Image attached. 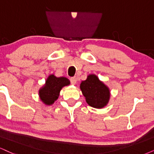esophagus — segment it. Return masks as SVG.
Instances as JSON below:
<instances>
[{
    "label": "esophagus",
    "instance_id": "esophagus-1",
    "mask_svg": "<svg viewBox=\"0 0 154 154\" xmlns=\"http://www.w3.org/2000/svg\"><path fill=\"white\" fill-rule=\"evenodd\" d=\"M70 82L72 85H75L76 82H77V78H76L75 77H71L70 78Z\"/></svg>",
    "mask_w": 154,
    "mask_h": 154
}]
</instances>
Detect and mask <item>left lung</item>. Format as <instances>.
<instances>
[{
	"mask_svg": "<svg viewBox=\"0 0 154 154\" xmlns=\"http://www.w3.org/2000/svg\"><path fill=\"white\" fill-rule=\"evenodd\" d=\"M82 94L89 106L94 108H102L109 100V90L104 83L94 75H90L80 85Z\"/></svg>",
	"mask_w": 154,
	"mask_h": 154,
	"instance_id": "left-lung-1",
	"label": "left lung"
}]
</instances>
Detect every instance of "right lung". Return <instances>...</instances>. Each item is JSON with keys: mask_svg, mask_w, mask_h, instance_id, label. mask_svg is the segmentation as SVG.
Returning a JSON list of instances; mask_svg holds the SVG:
<instances>
[{"mask_svg": "<svg viewBox=\"0 0 154 154\" xmlns=\"http://www.w3.org/2000/svg\"><path fill=\"white\" fill-rule=\"evenodd\" d=\"M68 85H69V81L65 77H56L54 75H50L45 86L39 91L40 100L47 105L52 104L57 100L61 89Z\"/></svg>", "mask_w": 154, "mask_h": 154, "instance_id": "obj_1", "label": "right lung"}]
</instances>
